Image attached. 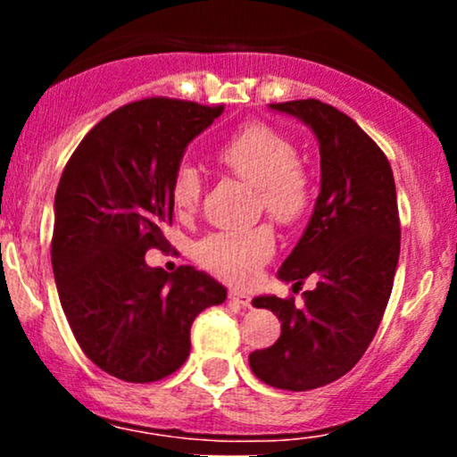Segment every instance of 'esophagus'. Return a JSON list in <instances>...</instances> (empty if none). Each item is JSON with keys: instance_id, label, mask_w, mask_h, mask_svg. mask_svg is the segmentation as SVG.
Instances as JSON below:
<instances>
[{"instance_id": "1", "label": "esophagus", "mask_w": 457, "mask_h": 457, "mask_svg": "<svg viewBox=\"0 0 457 457\" xmlns=\"http://www.w3.org/2000/svg\"><path fill=\"white\" fill-rule=\"evenodd\" d=\"M229 301H232L234 305H238V307H249L251 305V296L246 295V292H240V290H229Z\"/></svg>"}]
</instances>
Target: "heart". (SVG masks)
Segmentation results:
<instances>
[{
  "label": "heart",
  "instance_id": "heart-1",
  "mask_svg": "<svg viewBox=\"0 0 457 457\" xmlns=\"http://www.w3.org/2000/svg\"><path fill=\"white\" fill-rule=\"evenodd\" d=\"M217 161L229 174L255 187L260 208L279 223L292 225L305 217L313 188L307 170L296 161L290 139L264 124H246L217 150ZM171 204L178 212L195 211L202 197V174L191 162H180L171 176ZM275 232L270 225L219 229L204 236L195 258L208 272L229 283H249L272 255Z\"/></svg>",
  "mask_w": 457,
  "mask_h": 457
}]
</instances>
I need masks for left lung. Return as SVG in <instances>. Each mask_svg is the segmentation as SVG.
Wrapping results in <instances>:
<instances>
[{"instance_id": "obj_1", "label": "left lung", "mask_w": 457, "mask_h": 457, "mask_svg": "<svg viewBox=\"0 0 457 457\" xmlns=\"http://www.w3.org/2000/svg\"><path fill=\"white\" fill-rule=\"evenodd\" d=\"M305 122L320 144V195L312 219L281 264V281L313 290L258 296L281 322L275 344L249 354L253 374L286 391H309L342 378L374 339L400 260V214L389 161L350 115L316 98L270 104Z\"/></svg>"}]
</instances>
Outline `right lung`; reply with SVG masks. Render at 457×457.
Wrapping results in <instances>:
<instances>
[{
	"label": "right lung",
	"instance_id": "1",
	"mask_svg": "<svg viewBox=\"0 0 457 457\" xmlns=\"http://www.w3.org/2000/svg\"><path fill=\"white\" fill-rule=\"evenodd\" d=\"M223 113L178 98L115 109L83 137L55 191L51 262L62 309L94 365L127 382L174 374L191 350L199 312L228 290L206 272L150 269L167 249L171 176L187 145Z\"/></svg>",
	"mask_w": 457,
	"mask_h": 457
}]
</instances>
